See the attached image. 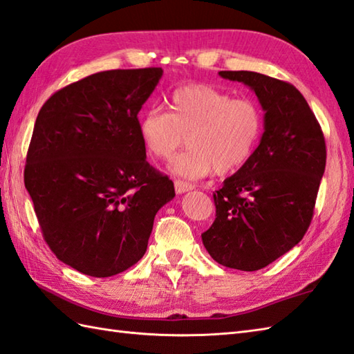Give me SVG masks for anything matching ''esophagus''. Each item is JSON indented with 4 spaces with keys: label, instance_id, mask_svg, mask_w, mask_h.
Instances as JSON below:
<instances>
[{
    "label": "esophagus",
    "instance_id": "1",
    "mask_svg": "<svg viewBox=\"0 0 354 354\" xmlns=\"http://www.w3.org/2000/svg\"><path fill=\"white\" fill-rule=\"evenodd\" d=\"M194 189V185L190 183H184V181H175V190L176 193H185V192H190Z\"/></svg>",
    "mask_w": 354,
    "mask_h": 354
}]
</instances>
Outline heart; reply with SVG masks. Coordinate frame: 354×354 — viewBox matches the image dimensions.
I'll return each instance as SVG.
<instances>
[{"label":"heart","mask_w":354,"mask_h":354,"mask_svg":"<svg viewBox=\"0 0 354 354\" xmlns=\"http://www.w3.org/2000/svg\"><path fill=\"white\" fill-rule=\"evenodd\" d=\"M263 133V112L248 97H232L207 84L179 86L171 93L169 112L150 109L140 120L147 152L169 161L187 138L190 147L171 164L176 176L199 179L237 171L251 160Z\"/></svg>","instance_id":"obj_1"}]
</instances>
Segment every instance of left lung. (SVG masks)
Wrapping results in <instances>:
<instances>
[{
  "mask_svg": "<svg viewBox=\"0 0 354 354\" xmlns=\"http://www.w3.org/2000/svg\"><path fill=\"white\" fill-rule=\"evenodd\" d=\"M219 74L259 97L265 132L251 160L213 194L216 219L202 242L219 265L259 270L309 228L326 170V140L303 94L288 82L254 71Z\"/></svg>",
  "mask_w": 354,
  "mask_h": 354,
  "instance_id": "8db88e82",
  "label": "left lung"
}]
</instances>
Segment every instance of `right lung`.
Returning <instances> with one entry per match:
<instances>
[{
	"mask_svg": "<svg viewBox=\"0 0 354 354\" xmlns=\"http://www.w3.org/2000/svg\"><path fill=\"white\" fill-rule=\"evenodd\" d=\"M161 76L153 66L95 73L59 89L37 114L26 189L50 250L85 275L133 266L158 209L175 196L140 135L138 112Z\"/></svg>",
	"mask_w": 354,
	"mask_h": 354,
	"instance_id": "right-lung-1",
	"label": "right lung"
}]
</instances>
